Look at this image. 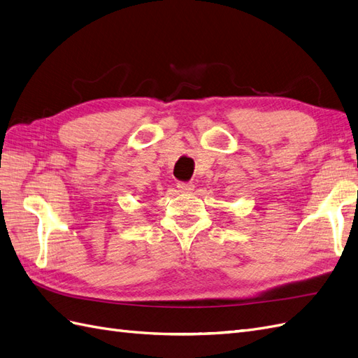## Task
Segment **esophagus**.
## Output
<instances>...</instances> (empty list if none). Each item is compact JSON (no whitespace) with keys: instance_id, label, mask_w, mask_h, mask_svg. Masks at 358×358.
Listing matches in <instances>:
<instances>
[{"instance_id":"1","label":"esophagus","mask_w":358,"mask_h":358,"mask_svg":"<svg viewBox=\"0 0 358 358\" xmlns=\"http://www.w3.org/2000/svg\"><path fill=\"white\" fill-rule=\"evenodd\" d=\"M177 187L180 192H182V194H187V192L194 190L195 186H194V182H190V181H178Z\"/></svg>"}]
</instances>
